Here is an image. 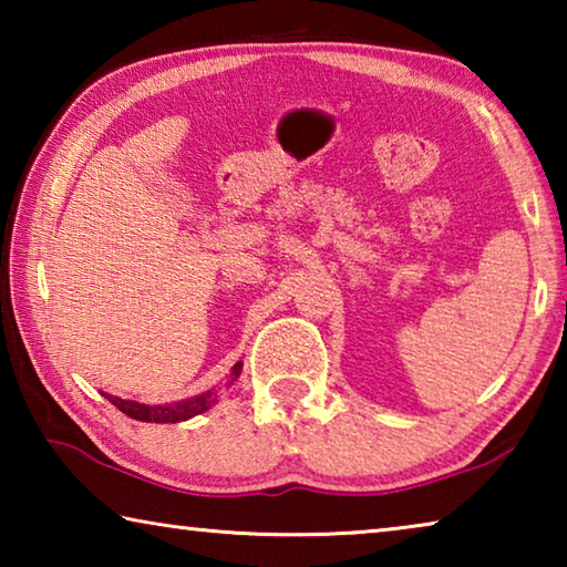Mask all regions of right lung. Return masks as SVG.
Segmentation results:
<instances>
[{
  "label": "right lung",
  "instance_id": "add662e5",
  "mask_svg": "<svg viewBox=\"0 0 567 567\" xmlns=\"http://www.w3.org/2000/svg\"><path fill=\"white\" fill-rule=\"evenodd\" d=\"M239 370H243V362H237L233 368V380L239 375ZM102 395L107 398L114 408L122 410L124 415H130L132 420H142V422H182V420H189V417L199 415V412L209 410L217 402L215 390H207L197 398L175 402V405H142V402L120 400L114 395H107V392H102Z\"/></svg>",
  "mask_w": 567,
  "mask_h": 567
}]
</instances>
